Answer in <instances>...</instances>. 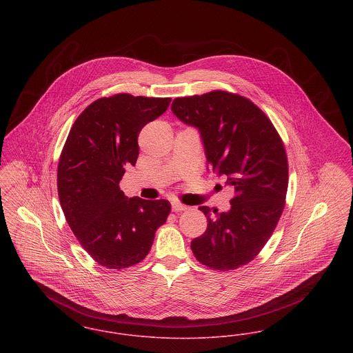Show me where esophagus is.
Returning a JSON list of instances; mask_svg holds the SVG:
<instances>
[{
  "label": "esophagus",
  "mask_w": 353,
  "mask_h": 353,
  "mask_svg": "<svg viewBox=\"0 0 353 353\" xmlns=\"http://www.w3.org/2000/svg\"><path fill=\"white\" fill-rule=\"evenodd\" d=\"M171 209L174 212H185V210H188V206L183 203H179V202H172Z\"/></svg>",
  "instance_id": "esophagus-1"
}]
</instances>
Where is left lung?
<instances>
[{
	"label": "left lung",
	"mask_w": 353,
	"mask_h": 353,
	"mask_svg": "<svg viewBox=\"0 0 353 353\" xmlns=\"http://www.w3.org/2000/svg\"><path fill=\"white\" fill-rule=\"evenodd\" d=\"M176 118L199 130L208 163L234 188L228 212H210L205 234L191 241L202 265L234 270L259 256L285 206L288 158L270 119L245 96L226 91L176 97Z\"/></svg>",
	"instance_id": "left-lung-1"
}]
</instances>
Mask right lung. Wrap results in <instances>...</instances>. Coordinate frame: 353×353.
<instances>
[{
	"mask_svg": "<svg viewBox=\"0 0 353 353\" xmlns=\"http://www.w3.org/2000/svg\"><path fill=\"white\" fill-rule=\"evenodd\" d=\"M170 101L130 94L97 99L74 120L63 147L57 165L61 209L84 250L108 269L145 259L171 210L165 199L128 198L119 188L125 165L137 163L141 128Z\"/></svg>",
	"mask_w": 353,
	"mask_h": 353,
	"instance_id": "add662e5",
	"label": "right lung"
}]
</instances>
